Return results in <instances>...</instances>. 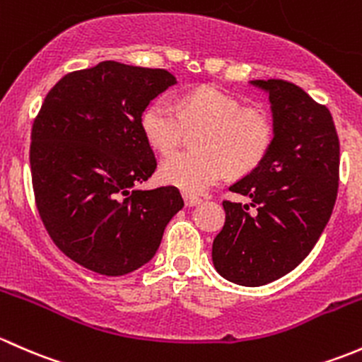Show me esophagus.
<instances>
[{"mask_svg": "<svg viewBox=\"0 0 362 362\" xmlns=\"http://www.w3.org/2000/svg\"><path fill=\"white\" fill-rule=\"evenodd\" d=\"M182 199H185L186 207H195V206H199L200 202H202V199H200V197L189 195V193H182Z\"/></svg>", "mask_w": 362, "mask_h": 362, "instance_id": "1", "label": "esophagus"}]
</instances>
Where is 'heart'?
<instances>
[{
  "label": "heart",
  "mask_w": 362,
  "mask_h": 362,
  "mask_svg": "<svg viewBox=\"0 0 362 362\" xmlns=\"http://www.w3.org/2000/svg\"><path fill=\"white\" fill-rule=\"evenodd\" d=\"M141 127L148 143L163 155L180 146L188 129H204L200 153L180 151L160 165L162 181L189 195L206 192L228 170H252L274 143V124L263 111L244 107L232 94L212 85L182 94L177 106L167 98L151 100Z\"/></svg>",
  "instance_id": "1"
}]
</instances>
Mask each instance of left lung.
Returning <instances> with one entry per match:
<instances>
[{"mask_svg":"<svg viewBox=\"0 0 362 362\" xmlns=\"http://www.w3.org/2000/svg\"><path fill=\"white\" fill-rule=\"evenodd\" d=\"M268 92L274 143L258 167L230 186L247 204L225 200V226L212 242L219 275L263 286L294 270L333 212L340 177V141L333 117L303 88L284 80H252Z\"/></svg>","mask_w":362,"mask_h":362,"instance_id":"1","label":"left lung"}]
</instances>
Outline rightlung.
I'll return each instance as SVG.
<instances>
[{"mask_svg":"<svg viewBox=\"0 0 362 362\" xmlns=\"http://www.w3.org/2000/svg\"><path fill=\"white\" fill-rule=\"evenodd\" d=\"M174 83L165 69L104 61L61 78L35 118L29 162L40 218L54 244L95 274L146 264L185 206L176 186L136 189L156 169L141 117Z\"/></svg>","mask_w":362,"mask_h":362,"instance_id":"1","label":"right lung"}]
</instances>
